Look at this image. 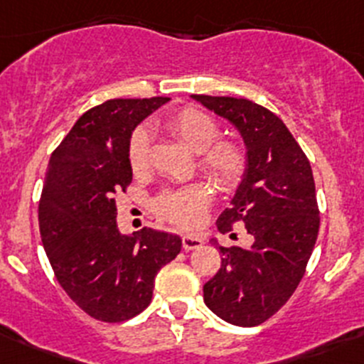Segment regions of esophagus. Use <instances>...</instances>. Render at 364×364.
<instances>
[{"label":"esophagus","instance_id":"34e87169","mask_svg":"<svg viewBox=\"0 0 364 364\" xmlns=\"http://www.w3.org/2000/svg\"><path fill=\"white\" fill-rule=\"evenodd\" d=\"M203 238L198 237V235H183L182 237V247L186 250H194V249H200L203 245Z\"/></svg>","mask_w":364,"mask_h":364}]
</instances>
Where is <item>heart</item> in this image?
Instances as JSON below:
<instances>
[{
  "instance_id": "heart-1",
  "label": "heart",
  "mask_w": 364,
  "mask_h": 364,
  "mask_svg": "<svg viewBox=\"0 0 364 364\" xmlns=\"http://www.w3.org/2000/svg\"><path fill=\"white\" fill-rule=\"evenodd\" d=\"M166 127L193 152L200 154V168L219 189L235 191L247 170L242 149L233 141H217L220 127L205 112L198 108H182L166 119ZM149 131L138 127L129 140L127 159L133 173H141L149 159ZM212 203V191L196 182L177 191H168L157 201V212L163 219L182 228H196L205 220Z\"/></svg>"
}]
</instances>
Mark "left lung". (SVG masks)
<instances>
[{
    "instance_id": "obj_1",
    "label": "left lung",
    "mask_w": 364,
    "mask_h": 364,
    "mask_svg": "<svg viewBox=\"0 0 364 364\" xmlns=\"http://www.w3.org/2000/svg\"><path fill=\"white\" fill-rule=\"evenodd\" d=\"M191 98L230 121L245 145V175L231 207L217 219V230L228 233L235 223H243L254 243L243 249L220 247L213 240L223 263L203 286V299L223 321L252 328L286 305L312 256L319 233L312 168L286 124L268 108L230 96Z\"/></svg>"
}]
</instances>
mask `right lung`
I'll return each mask as SVG.
<instances>
[{"label": "right lung", "instance_id": "1", "mask_svg": "<svg viewBox=\"0 0 364 364\" xmlns=\"http://www.w3.org/2000/svg\"><path fill=\"white\" fill-rule=\"evenodd\" d=\"M170 98L108 100L85 112L52 152L38 205L55 279L95 319L122 322L149 306L157 272L181 252L177 235H122L115 194L133 178L131 134Z\"/></svg>", "mask_w": 364, "mask_h": 364}]
</instances>
